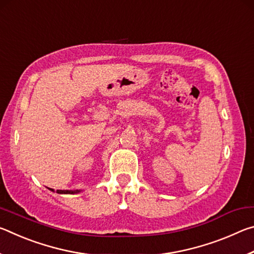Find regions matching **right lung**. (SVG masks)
<instances>
[{
    "label": "right lung",
    "instance_id": "obj_1",
    "mask_svg": "<svg viewBox=\"0 0 254 254\" xmlns=\"http://www.w3.org/2000/svg\"><path fill=\"white\" fill-rule=\"evenodd\" d=\"M50 190L54 191V189L49 188ZM80 190H78V189H75V190H57L58 194H77V192H79Z\"/></svg>",
    "mask_w": 254,
    "mask_h": 254
}]
</instances>
